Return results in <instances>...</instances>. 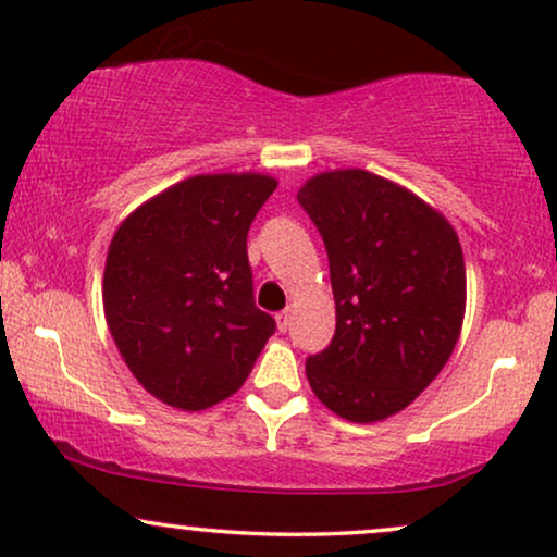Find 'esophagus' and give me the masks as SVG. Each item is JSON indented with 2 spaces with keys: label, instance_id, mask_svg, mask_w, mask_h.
Wrapping results in <instances>:
<instances>
[{
  "label": "esophagus",
  "instance_id": "obj_1",
  "mask_svg": "<svg viewBox=\"0 0 557 557\" xmlns=\"http://www.w3.org/2000/svg\"><path fill=\"white\" fill-rule=\"evenodd\" d=\"M274 319H277V330L280 332H287V330H290V322H293V314H290V311H280V314L277 317H274Z\"/></svg>",
  "mask_w": 557,
  "mask_h": 557
}]
</instances>
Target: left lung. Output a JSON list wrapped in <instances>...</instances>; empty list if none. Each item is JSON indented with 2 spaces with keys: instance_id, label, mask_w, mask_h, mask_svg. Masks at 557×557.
Masks as SVG:
<instances>
[{
  "instance_id": "obj_1",
  "label": "left lung",
  "mask_w": 557,
  "mask_h": 557,
  "mask_svg": "<svg viewBox=\"0 0 557 557\" xmlns=\"http://www.w3.org/2000/svg\"><path fill=\"white\" fill-rule=\"evenodd\" d=\"M298 203L330 259L335 335L306 359L314 395L372 424L403 411L440 374L461 335L466 267L456 230L430 203L367 170L306 181Z\"/></svg>"
}]
</instances>
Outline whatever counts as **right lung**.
<instances>
[{"mask_svg": "<svg viewBox=\"0 0 557 557\" xmlns=\"http://www.w3.org/2000/svg\"><path fill=\"white\" fill-rule=\"evenodd\" d=\"M277 181L196 175L125 216L104 267V317L133 376L157 400L203 411L230 398L274 332L253 304L246 238Z\"/></svg>", "mask_w": 557, "mask_h": 557, "instance_id": "obj_1", "label": "right lung"}]
</instances>
